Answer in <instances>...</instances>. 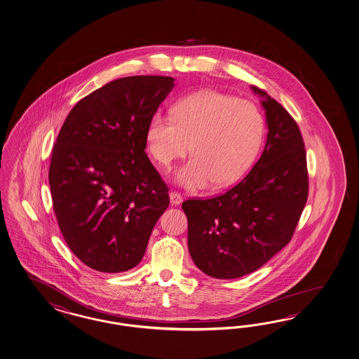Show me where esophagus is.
I'll return each mask as SVG.
<instances>
[{
	"label": "esophagus",
	"mask_w": 359,
	"mask_h": 359,
	"mask_svg": "<svg viewBox=\"0 0 359 359\" xmlns=\"http://www.w3.org/2000/svg\"><path fill=\"white\" fill-rule=\"evenodd\" d=\"M183 201V197H182V194L177 192H171L170 193V202H171V205H180Z\"/></svg>",
	"instance_id": "esophagus-1"
}]
</instances>
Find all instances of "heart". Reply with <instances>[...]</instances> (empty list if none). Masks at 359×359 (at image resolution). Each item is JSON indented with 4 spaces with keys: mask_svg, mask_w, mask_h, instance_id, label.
Masks as SVG:
<instances>
[{
    "mask_svg": "<svg viewBox=\"0 0 359 359\" xmlns=\"http://www.w3.org/2000/svg\"><path fill=\"white\" fill-rule=\"evenodd\" d=\"M264 123L257 106L217 90H200L172 106V116L153 115L145 130L149 154L168 167L188 153L176 171L187 188L235 183L252 166L262 142Z\"/></svg>",
    "mask_w": 359,
    "mask_h": 359,
    "instance_id": "obj_1",
    "label": "heart"
}]
</instances>
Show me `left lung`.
<instances>
[{
  "mask_svg": "<svg viewBox=\"0 0 359 359\" xmlns=\"http://www.w3.org/2000/svg\"><path fill=\"white\" fill-rule=\"evenodd\" d=\"M252 89L262 97L269 128L262 156L227 192L182 205L193 262L217 279L254 272L288 244L309 194L306 151L297 123L264 90Z\"/></svg>",
  "mask_w": 359,
  "mask_h": 359,
  "instance_id": "8db88e82",
  "label": "left lung"
}]
</instances>
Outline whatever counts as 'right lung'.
<instances>
[{
  "label": "right lung",
  "mask_w": 359,
  "mask_h": 359,
  "mask_svg": "<svg viewBox=\"0 0 359 359\" xmlns=\"http://www.w3.org/2000/svg\"><path fill=\"white\" fill-rule=\"evenodd\" d=\"M174 80L127 76L98 88L72 107L53 147L55 218L71 252L96 271L137 266L170 203L145 130Z\"/></svg>",
  "instance_id": "add662e5"
}]
</instances>
